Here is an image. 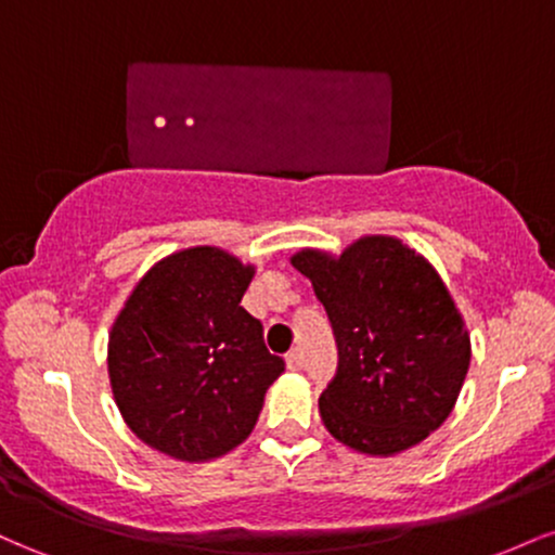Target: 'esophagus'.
Instances as JSON below:
<instances>
[{"label": "esophagus", "instance_id": "esophagus-1", "mask_svg": "<svg viewBox=\"0 0 555 555\" xmlns=\"http://www.w3.org/2000/svg\"><path fill=\"white\" fill-rule=\"evenodd\" d=\"M286 367H289V371H302V367H305L302 349H292V352L286 354Z\"/></svg>", "mask_w": 555, "mask_h": 555}]
</instances>
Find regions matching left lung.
Returning a JSON list of instances; mask_svg holds the SVG:
<instances>
[{"instance_id":"1","label":"left lung","mask_w":555,"mask_h":555,"mask_svg":"<svg viewBox=\"0 0 555 555\" xmlns=\"http://www.w3.org/2000/svg\"><path fill=\"white\" fill-rule=\"evenodd\" d=\"M289 260L313 284L339 347L318 399L331 436L360 454L393 456L441 428L473 344L430 260L388 234H365L339 256L302 247Z\"/></svg>"}]
</instances>
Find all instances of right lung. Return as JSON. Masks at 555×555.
Listing matches in <instances>:
<instances>
[{"mask_svg": "<svg viewBox=\"0 0 555 555\" xmlns=\"http://www.w3.org/2000/svg\"><path fill=\"white\" fill-rule=\"evenodd\" d=\"M256 266L214 245L156 260L109 331V384L135 436L177 462H211L256 428L284 360L242 308Z\"/></svg>", "mask_w": 555, "mask_h": 555, "instance_id": "1", "label": "right lung"}]
</instances>
